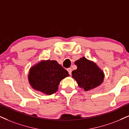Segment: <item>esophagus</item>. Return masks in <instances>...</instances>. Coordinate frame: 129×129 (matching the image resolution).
Listing matches in <instances>:
<instances>
[{
	"instance_id": "34e87169",
	"label": "esophagus",
	"mask_w": 129,
	"mask_h": 129,
	"mask_svg": "<svg viewBox=\"0 0 129 129\" xmlns=\"http://www.w3.org/2000/svg\"><path fill=\"white\" fill-rule=\"evenodd\" d=\"M67 71H68V73H69V74L70 75V76H71V72H72V68H68Z\"/></svg>"
}]
</instances>
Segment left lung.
Instances as JSON below:
<instances>
[{"label":"left lung","instance_id":"8db88e82","mask_svg":"<svg viewBox=\"0 0 129 129\" xmlns=\"http://www.w3.org/2000/svg\"><path fill=\"white\" fill-rule=\"evenodd\" d=\"M77 70L72 72V77L80 87L88 91L100 85L104 80V74L93 62L84 57L75 62Z\"/></svg>","mask_w":129,"mask_h":129}]
</instances>
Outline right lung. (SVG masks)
<instances>
[{
	"mask_svg": "<svg viewBox=\"0 0 129 129\" xmlns=\"http://www.w3.org/2000/svg\"><path fill=\"white\" fill-rule=\"evenodd\" d=\"M68 76V71L56 61L47 60L30 68L28 80L36 90L52 94L58 90L60 81Z\"/></svg>",
	"mask_w": 129,
	"mask_h": 129,
	"instance_id": "right-lung-1",
	"label": "right lung"
}]
</instances>
